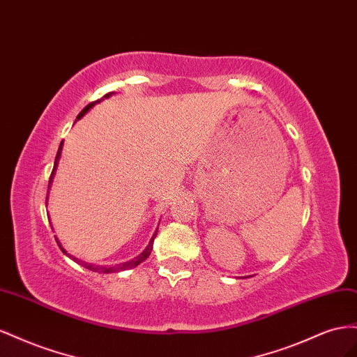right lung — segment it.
<instances>
[{
  "instance_id": "1",
  "label": "right lung",
  "mask_w": 357,
  "mask_h": 357,
  "mask_svg": "<svg viewBox=\"0 0 357 357\" xmlns=\"http://www.w3.org/2000/svg\"><path fill=\"white\" fill-rule=\"evenodd\" d=\"M110 96H114V93H109V94H106L105 96V98H109ZM103 100V98H101ZM101 100H97V101H94V103H91V105H88L82 112H80V114L77 115V118H76V121L77 119H80L82 118L86 112L93 107L96 103H100ZM63 145H64V142H61V145H59V148H58V152H56V157H55V165H54V170H52V175H50V179H49V188H47V197H46V202H47V199H49V191H50V187H52V182H54V176H55V172H56V167H58V162H59V158H61V152H63ZM157 231H158V227L155 229V231H154V235H152V238H151V241H149V243H148V247L144 250V252H140L137 257H135L133 260H130V261H124V263H121V264H115V266H97V264H91V263H85V261H82V260H79V259H76L75 256H71V254H68L63 247H61V243H59V241H58V238H55L56 239V242H58V245H59V248H61V251H63L66 256H68L70 259H73L76 263H79V264H82L84 268H86V269H89V271H94V272H101V273H112V272H119V271H126V269H131V268H136L137 264H140L142 261L144 260H146L148 257H149V254H151V251H152V243H154V239H155V236H157Z\"/></svg>"
}]
</instances>
